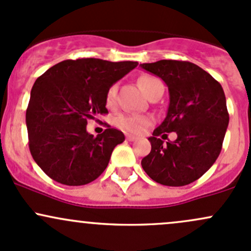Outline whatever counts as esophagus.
Listing matches in <instances>:
<instances>
[{
  "instance_id": "esophagus-1",
  "label": "esophagus",
  "mask_w": 251,
  "mask_h": 251,
  "mask_svg": "<svg viewBox=\"0 0 251 251\" xmlns=\"http://www.w3.org/2000/svg\"><path fill=\"white\" fill-rule=\"evenodd\" d=\"M126 138H127V141H130V142H133V141H137V137H134V136H131V134H127V136H126Z\"/></svg>"
}]
</instances>
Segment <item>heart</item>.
Returning <instances> with one entry per match:
<instances>
[{
  "instance_id": "b5f03b06",
  "label": "heart",
  "mask_w": 251,
  "mask_h": 251,
  "mask_svg": "<svg viewBox=\"0 0 251 251\" xmlns=\"http://www.w3.org/2000/svg\"><path fill=\"white\" fill-rule=\"evenodd\" d=\"M161 81L154 75H142L138 79V85L142 91L149 96L156 86L161 85ZM115 96H117V85L110 86L107 92V103L109 105L114 104ZM154 119L150 115L143 114H120L115 120L118 127L133 134H139L143 132L149 125H151Z\"/></svg>"
}]
</instances>
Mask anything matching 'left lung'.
Returning a JSON list of instances; mask_svg holds the SVG:
<instances>
[{
  "mask_svg": "<svg viewBox=\"0 0 251 251\" xmlns=\"http://www.w3.org/2000/svg\"><path fill=\"white\" fill-rule=\"evenodd\" d=\"M141 67L162 79L170 92L167 115L148 138L151 151L142 167L162 185H188L220 154L230 120L225 94L209 73L189 61L160 60ZM170 132H176L177 139L163 145L158 136Z\"/></svg>",
  "mask_w": 251,
  "mask_h": 251,
  "instance_id": "1",
  "label": "left lung"
}]
</instances>
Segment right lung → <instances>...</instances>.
<instances>
[{
	"label": "right lung",
	"instance_id": "obj_1",
	"mask_svg": "<svg viewBox=\"0 0 251 251\" xmlns=\"http://www.w3.org/2000/svg\"><path fill=\"white\" fill-rule=\"evenodd\" d=\"M136 61L65 60L37 78L26 110L28 147L37 165L57 183L85 185L99 178L125 136L109 125L94 137L89 119L108 113L110 86L137 67Z\"/></svg>",
	"mask_w": 251,
	"mask_h": 251
}]
</instances>
